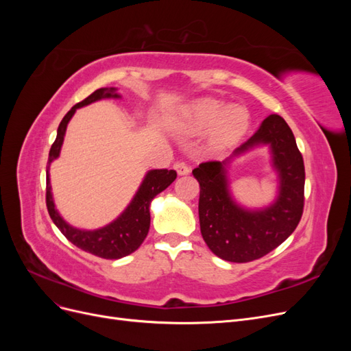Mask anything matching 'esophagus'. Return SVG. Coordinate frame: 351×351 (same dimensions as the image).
Segmentation results:
<instances>
[{
  "instance_id": "1",
  "label": "esophagus",
  "mask_w": 351,
  "mask_h": 351,
  "mask_svg": "<svg viewBox=\"0 0 351 351\" xmlns=\"http://www.w3.org/2000/svg\"><path fill=\"white\" fill-rule=\"evenodd\" d=\"M174 168H176V171H177L178 176H187V174H190V171H192L190 167L183 161H177L174 164Z\"/></svg>"
}]
</instances>
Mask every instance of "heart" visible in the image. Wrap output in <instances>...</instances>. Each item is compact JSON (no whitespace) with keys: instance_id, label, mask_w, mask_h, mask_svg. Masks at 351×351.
<instances>
[{"instance_id":"heart-1","label":"heart","mask_w":351,"mask_h":351,"mask_svg":"<svg viewBox=\"0 0 351 351\" xmlns=\"http://www.w3.org/2000/svg\"><path fill=\"white\" fill-rule=\"evenodd\" d=\"M249 125V114L243 108H230L214 99H204L193 104L183 119V127L189 132L212 130L214 142L230 145L243 136Z\"/></svg>"}]
</instances>
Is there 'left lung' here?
Masks as SVG:
<instances>
[{
	"mask_svg": "<svg viewBox=\"0 0 351 351\" xmlns=\"http://www.w3.org/2000/svg\"><path fill=\"white\" fill-rule=\"evenodd\" d=\"M268 143L281 178L280 196L263 210L249 212L231 200L224 162L206 161L193 169L200 186L199 222L208 247L218 258L244 263L259 259L289 239L299 226L304 206V164L294 134L282 117L271 114L247 142L237 147Z\"/></svg>",
	"mask_w": 351,
	"mask_h": 351,
	"instance_id": "left-lung-1",
	"label": "left lung"
}]
</instances>
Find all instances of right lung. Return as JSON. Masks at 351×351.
Masks as SVG:
<instances>
[{"label": "right lung", "instance_id": "right-lung-1", "mask_svg": "<svg viewBox=\"0 0 351 351\" xmlns=\"http://www.w3.org/2000/svg\"><path fill=\"white\" fill-rule=\"evenodd\" d=\"M115 89H107L102 88L90 93L88 98H84L82 102L76 104L74 107L64 115V119L61 120L57 132V139L52 143L49 149V158H48V167H47V208L51 219L54 221V224L58 227V230L64 234V237L71 241L74 246L79 249L92 253L95 256L102 259H120L127 254L133 253L136 249H139L141 244L147 236L151 226V212L149 205L152 199L165 190L169 184H171L177 173L174 169H154L146 174L141 189L137 190L136 196L133 197L132 204L127 206V209L123 214L117 218L110 226L95 230V231H84L77 230L69 226L67 222L62 219L58 212L56 210L54 200H52L51 195V186H49V174L48 168L49 164L60 155V149L62 141H64V133L67 129V123L73 117L74 111L77 108L88 105L90 102L98 101L101 98H119V95L114 93Z\"/></svg>", "mask_w": 351, "mask_h": 351}]
</instances>
